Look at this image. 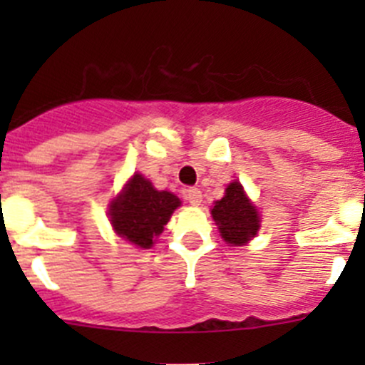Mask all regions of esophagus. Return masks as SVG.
<instances>
[{"label":"esophagus","mask_w":365,"mask_h":365,"mask_svg":"<svg viewBox=\"0 0 365 365\" xmlns=\"http://www.w3.org/2000/svg\"><path fill=\"white\" fill-rule=\"evenodd\" d=\"M185 200L192 206H200L203 203V194L200 189H187L185 190Z\"/></svg>","instance_id":"esophagus-1"}]
</instances>
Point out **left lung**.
Instances as JSON below:
<instances>
[{
  "mask_svg": "<svg viewBox=\"0 0 365 365\" xmlns=\"http://www.w3.org/2000/svg\"><path fill=\"white\" fill-rule=\"evenodd\" d=\"M212 217L220 237L231 245H245L259 231V212L245 194L238 180L226 187L222 200L212 206Z\"/></svg>",
  "mask_w": 365,
  "mask_h": 365,
  "instance_id": "1",
  "label": "left lung"
}]
</instances>
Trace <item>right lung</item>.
I'll return each instance as SVG.
<instances>
[{
  "label": "right lung",
  "instance_id": "right-lung-1",
  "mask_svg": "<svg viewBox=\"0 0 365 365\" xmlns=\"http://www.w3.org/2000/svg\"><path fill=\"white\" fill-rule=\"evenodd\" d=\"M180 205L175 194L157 190L148 178L134 173L109 205V220L118 237L135 247L150 249Z\"/></svg>",
  "mask_w": 365,
  "mask_h": 365
}]
</instances>
